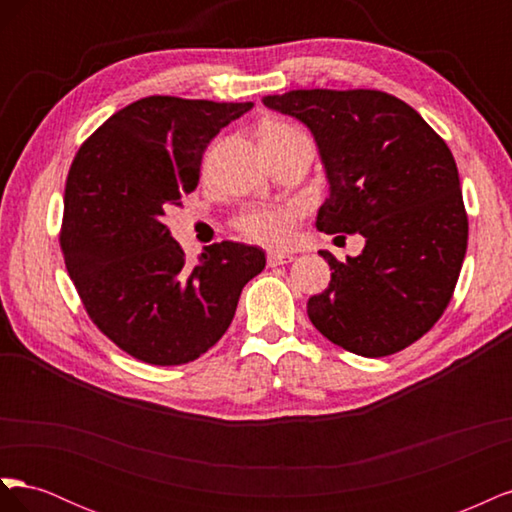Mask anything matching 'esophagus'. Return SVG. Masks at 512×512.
<instances>
[{
    "mask_svg": "<svg viewBox=\"0 0 512 512\" xmlns=\"http://www.w3.org/2000/svg\"><path fill=\"white\" fill-rule=\"evenodd\" d=\"M292 260H294V256H292V254H286V252H269V256H267L269 267L288 265V262H292Z\"/></svg>",
    "mask_w": 512,
    "mask_h": 512,
    "instance_id": "esophagus-1",
    "label": "esophagus"
}]
</instances>
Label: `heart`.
<instances>
[{
	"label": "heart",
	"mask_w": 512,
	"mask_h": 512,
	"mask_svg": "<svg viewBox=\"0 0 512 512\" xmlns=\"http://www.w3.org/2000/svg\"><path fill=\"white\" fill-rule=\"evenodd\" d=\"M292 134H297V130L286 126V123H269V126L260 130V141H277V138H286ZM297 218V207L254 209L243 215L239 228L247 237L262 245H286L294 235Z\"/></svg>",
	"instance_id": "b5f03b06"
}]
</instances>
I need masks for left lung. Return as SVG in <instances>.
<instances>
[{
  "label": "left lung",
  "instance_id": "obj_1",
  "mask_svg": "<svg viewBox=\"0 0 512 512\" xmlns=\"http://www.w3.org/2000/svg\"><path fill=\"white\" fill-rule=\"evenodd\" d=\"M271 111L312 132L329 196L316 228L365 237L307 301L314 327L348 352L386 356L438 322L466 258L468 218L451 149L412 106L374 89H294Z\"/></svg>",
  "mask_w": 512,
  "mask_h": 512
}]
</instances>
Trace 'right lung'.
Returning a JSON list of instances; mask_svg holds the SVG:
<instances>
[{"mask_svg": "<svg viewBox=\"0 0 512 512\" xmlns=\"http://www.w3.org/2000/svg\"><path fill=\"white\" fill-rule=\"evenodd\" d=\"M252 102L149 96L108 117L76 153L61 250L98 329L151 365L198 359L230 327L260 247L222 241L185 262L164 215L198 185L203 153Z\"/></svg>", "mask_w": 512, "mask_h": 512, "instance_id": "right-lung-1", "label": "right lung"}]
</instances>
